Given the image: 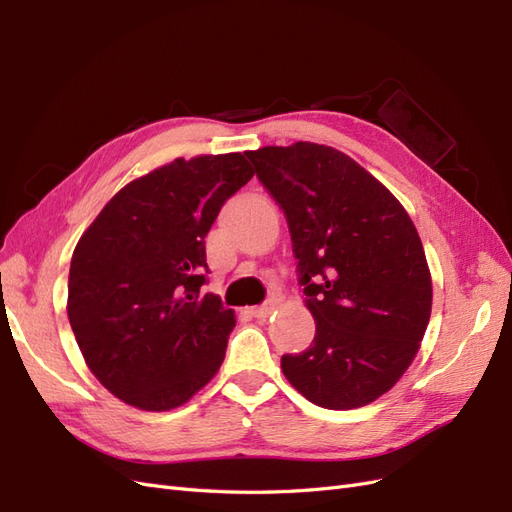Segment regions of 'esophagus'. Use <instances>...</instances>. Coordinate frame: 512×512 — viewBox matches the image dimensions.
<instances>
[{"mask_svg":"<svg viewBox=\"0 0 512 512\" xmlns=\"http://www.w3.org/2000/svg\"><path fill=\"white\" fill-rule=\"evenodd\" d=\"M273 309H275L273 303H262V305H258V307L252 309V314H254V318L265 320V318H269V316L273 314Z\"/></svg>","mask_w":512,"mask_h":512,"instance_id":"34e87169","label":"esophagus"}]
</instances>
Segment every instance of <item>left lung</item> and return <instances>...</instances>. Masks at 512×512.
Masks as SVG:
<instances>
[{"instance_id": "8db88e82", "label": "left lung", "mask_w": 512, "mask_h": 512, "mask_svg": "<svg viewBox=\"0 0 512 512\" xmlns=\"http://www.w3.org/2000/svg\"><path fill=\"white\" fill-rule=\"evenodd\" d=\"M284 211L314 342L284 354L312 404L352 410L393 389L431 314L423 243L399 200L346 153L316 143L245 153Z\"/></svg>"}]
</instances>
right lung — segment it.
Returning <instances> with one entry per match:
<instances>
[{"label":"right lung","mask_w":512,"mask_h":512,"mask_svg":"<svg viewBox=\"0 0 512 512\" xmlns=\"http://www.w3.org/2000/svg\"><path fill=\"white\" fill-rule=\"evenodd\" d=\"M252 177L241 153L179 158L119 190L76 245L70 327L94 376L126 404L173 410L220 369L235 314L203 292L205 237Z\"/></svg>","instance_id":"right-lung-1"}]
</instances>
